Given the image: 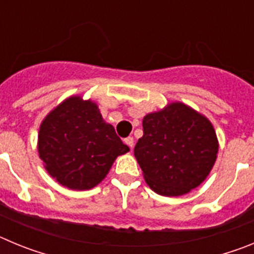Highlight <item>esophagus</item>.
<instances>
[{
    "mask_svg": "<svg viewBox=\"0 0 254 254\" xmlns=\"http://www.w3.org/2000/svg\"><path fill=\"white\" fill-rule=\"evenodd\" d=\"M125 142H126V145H128L129 149H133V137H131V136H129V137L125 138Z\"/></svg>",
    "mask_w": 254,
    "mask_h": 254,
    "instance_id": "34e87169",
    "label": "esophagus"
}]
</instances>
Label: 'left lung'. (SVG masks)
Wrapping results in <instances>:
<instances>
[{
	"instance_id": "obj_1",
	"label": "left lung",
	"mask_w": 254,
	"mask_h": 254,
	"mask_svg": "<svg viewBox=\"0 0 254 254\" xmlns=\"http://www.w3.org/2000/svg\"><path fill=\"white\" fill-rule=\"evenodd\" d=\"M134 146L145 181L161 196H182L198 187L216 160V133L207 118L182 103L147 114Z\"/></svg>"
}]
</instances>
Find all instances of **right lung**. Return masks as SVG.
Instances as JSON below:
<instances>
[{"label":"right lung","instance_id":"right-lung-1","mask_svg":"<svg viewBox=\"0 0 254 254\" xmlns=\"http://www.w3.org/2000/svg\"><path fill=\"white\" fill-rule=\"evenodd\" d=\"M38 150L46 169L69 190H90L104 179L118 155L129 151L95 103L72 96L40 126Z\"/></svg>","mask_w":254,"mask_h":254}]
</instances>
